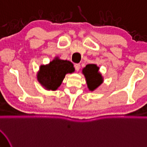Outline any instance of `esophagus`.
<instances>
[{"mask_svg": "<svg viewBox=\"0 0 147 147\" xmlns=\"http://www.w3.org/2000/svg\"><path fill=\"white\" fill-rule=\"evenodd\" d=\"M75 68L76 71H79L80 69V64H75Z\"/></svg>", "mask_w": 147, "mask_h": 147, "instance_id": "esophagus-1", "label": "esophagus"}]
</instances>
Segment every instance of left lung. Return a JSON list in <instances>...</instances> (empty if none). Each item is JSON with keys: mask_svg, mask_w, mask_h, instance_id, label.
I'll use <instances>...</instances> for the list:
<instances>
[{"mask_svg": "<svg viewBox=\"0 0 147 147\" xmlns=\"http://www.w3.org/2000/svg\"><path fill=\"white\" fill-rule=\"evenodd\" d=\"M100 67L96 64H89L82 69V74L85 78L87 87L91 92L98 88L104 82V78L99 71Z\"/></svg>", "mask_w": 147, "mask_h": 147, "instance_id": "left-lung-1", "label": "left lung"}]
</instances>
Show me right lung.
Listing matches in <instances>:
<instances>
[{
  "instance_id": "1",
  "label": "right lung",
  "mask_w": 147,
  "mask_h": 147,
  "mask_svg": "<svg viewBox=\"0 0 147 147\" xmlns=\"http://www.w3.org/2000/svg\"><path fill=\"white\" fill-rule=\"evenodd\" d=\"M74 72L75 67L70 61L55 57L48 64L40 66L37 80L45 90L55 91L61 85L65 75Z\"/></svg>"
}]
</instances>
